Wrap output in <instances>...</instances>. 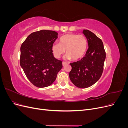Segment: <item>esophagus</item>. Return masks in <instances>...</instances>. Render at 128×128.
Returning a JSON list of instances; mask_svg holds the SVG:
<instances>
[{
    "label": "esophagus",
    "instance_id": "esophagus-1",
    "mask_svg": "<svg viewBox=\"0 0 128 128\" xmlns=\"http://www.w3.org/2000/svg\"><path fill=\"white\" fill-rule=\"evenodd\" d=\"M67 64V63L66 62H64V61H63L62 62V65H63V66H64L65 65H66Z\"/></svg>",
    "mask_w": 128,
    "mask_h": 128
}]
</instances>
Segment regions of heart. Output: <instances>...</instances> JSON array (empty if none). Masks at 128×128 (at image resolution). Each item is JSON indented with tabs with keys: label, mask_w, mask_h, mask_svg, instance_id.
Masks as SVG:
<instances>
[{
	"label": "heart",
	"mask_w": 128,
	"mask_h": 128,
	"mask_svg": "<svg viewBox=\"0 0 128 128\" xmlns=\"http://www.w3.org/2000/svg\"><path fill=\"white\" fill-rule=\"evenodd\" d=\"M88 40L83 34H67L60 37L59 43H54L52 47V52L56 58H60L66 50L67 59L78 60L86 53Z\"/></svg>",
	"instance_id": "b5f03b06"
}]
</instances>
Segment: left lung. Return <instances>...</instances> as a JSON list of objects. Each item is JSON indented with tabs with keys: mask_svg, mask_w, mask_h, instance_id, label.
Listing matches in <instances>:
<instances>
[{
	"mask_svg": "<svg viewBox=\"0 0 128 128\" xmlns=\"http://www.w3.org/2000/svg\"><path fill=\"white\" fill-rule=\"evenodd\" d=\"M83 33L88 48L80 60L70 64L72 70L69 72L72 83L79 88L90 87L97 82L102 75L106 59L102 40L88 30H83Z\"/></svg>",
	"mask_w": 128,
	"mask_h": 128,
	"instance_id": "8db88e82",
	"label": "left lung"
}]
</instances>
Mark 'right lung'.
<instances>
[{
  "instance_id": "obj_1",
  "label": "right lung",
  "mask_w": 128,
  "mask_h": 128,
  "mask_svg": "<svg viewBox=\"0 0 128 128\" xmlns=\"http://www.w3.org/2000/svg\"><path fill=\"white\" fill-rule=\"evenodd\" d=\"M58 35L54 31L41 30L29 34L21 45L20 66L38 88L51 86L62 68V62L54 57L52 50Z\"/></svg>"
}]
</instances>
